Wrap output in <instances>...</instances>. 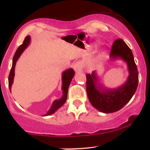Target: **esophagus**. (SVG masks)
<instances>
[{"label": "esophagus", "mask_w": 150, "mask_h": 150, "mask_svg": "<svg viewBox=\"0 0 150 150\" xmlns=\"http://www.w3.org/2000/svg\"><path fill=\"white\" fill-rule=\"evenodd\" d=\"M74 70H75V72H80L82 70L83 68V63L82 61H77L75 63L74 65Z\"/></svg>", "instance_id": "34e87169"}]
</instances>
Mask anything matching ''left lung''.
Instances as JSON below:
<instances>
[{
  "label": "left lung",
  "mask_w": 150,
  "mask_h": 150,
  "mask_svg": "<svg viewBox=\"0 0 150 150\" xmlns=\"http://www.w3.org/2000/svg\"><path fill=\"white\" fill-rule=\"evenodd\" d=\"M110 55L112 59L119 57L128 63L130 75L124 85L116 89L101 92L96 87L97 77L94 72L92 75H86V90L89 101L94 108L106 113L115 112L123 108L130 100L138 85V71L133 55L123 39H118L113 43Z\"/></svg>",
  "instance_id": "8db88e82"
}]
</instances>
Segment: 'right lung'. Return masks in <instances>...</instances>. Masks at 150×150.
<instances>
[{"label":"right lung","mask_w":150,"mask_h":150,"mask_svg":"<svg viewBox=\"0 0 150 150\" xmlns=\"http://www.w3.org/2000/svg\"><path fill=\"white\" fill-rule=\"evenodd\" d=\"M30 42V36H27L25 37V40L22 44L20 45L17 49L16 52H15L14 57L13 59V65H12L11 70H10L9 77H8V85H9V89L10 90L11 89V86L13 82V77H14L15 75V66L16 64V62L18 61V58L20 57V56L21 55V53L23 52L24 50L27 47V46L29 45ZM75 75V71L73 69H70L66 70L64 73H63V76H62V80H63V86H62V90L63 92V96L62 97L61 99H58L53 101L52 106L49 109V111H48V113H46V116H49V115L52 114L58 109L61 107V106H63L64 104L67 99V97H68V89L69 87L70 83L71 82L72 79Z\"/></svg>","instance_id":"obj_1"}]
</instances>
